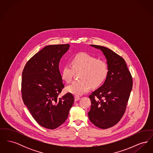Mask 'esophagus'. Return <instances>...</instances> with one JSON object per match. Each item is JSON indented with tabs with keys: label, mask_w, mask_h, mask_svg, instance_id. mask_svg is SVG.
Masks as SVG:
<instances>
[{
	"label": "esophagus",
	"mask_w": 153,
	"mask_h": 153,
	"mask_svg": "<svg viewBox=\"0 0 153 153\" xmlns=\"http://www.w3.org/2000/svg\"><path fill=\"white\" fill-rule=\"evenodd\" d=\"M80 99V97L79 96H74V100H75V101H78V100H79Z\"/></svg>",
	"instance_id": "34e87169"
}]
</instances>
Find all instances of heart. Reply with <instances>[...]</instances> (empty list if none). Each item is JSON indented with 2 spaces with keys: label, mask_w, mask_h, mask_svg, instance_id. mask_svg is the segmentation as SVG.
<instances>
[{
  "label": "heart",
  "mask_w": 153,
  "mask_h": 153,
  "mask_svg": "<svg viewBox=\"0 0 153 153\" xmlns=\"http://www.w3.org/2000/svg\"><path fill=\"white\" fill-rule=\"evenodd\" d=\"M79 71L80 81H74L66 88L68 92L76 96L89 92L91 87L101 86L107 77L108 68L105 61L82 52L73 56L71 64H66L63 66L61 76L63 81L69 82L74 72Z\"/></svg>",
  "instance_id": "obj_1"
}]
</instances>
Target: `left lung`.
<instances>
[{
    "mask_svg": "<svg viewBox=\"0 0 153 153\" xmlns=\"http://www.w3.org/2000/svg\"><path fill=\"white\" fill-rule=\"evenodd\" d=\"M102 52L107 59L108 73L104 84L89 95L90 121L96 127L107 129L115 125L126 111L132 79L123 58L107 48L90 45Z\"/></svg>",
    "mask_w": 153,
    "mask_h": 153,
    "instance_id": "8db88e82",
    "label": "left lung"
}]
</instances>
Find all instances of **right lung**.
I'll use <instances>...</instances> for the list:
<instances>
[{
    "instance_id": "right-lung-1",
    "label": "right lung",
    "mask_w": 153,
    "mask_h": 153,
    "mask_svg": "<svg viewBox=\"0 0 153 153\" xmlns=\"http://www.w3.org/2000/svg\"><path fill=\"white\" fill-rule=\"evenodd\" d=\"M69 44L48 45L26 63L22 72V99L36 122L53 130L65 122L73 105V95L59 97L64 85L59 69Z\"/></svg>"
}]
</instances>
